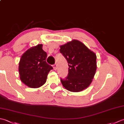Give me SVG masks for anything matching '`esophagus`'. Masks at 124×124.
Returning a JSON list of instances; mask_svg holds the SVG:
<instances>
[{"label":"esophagus","instance_id":"34e87169","mask_svg":"<svg viewBox=\"0 0 124 124\" xmlns=\"http://www.w3.org/2000/svg\"><path fill=\"white\" fill-rule=\"evenodd\" d=\"M53 68L55 70H56L57 69V64H55L54 65H53Z\"/></svg>","mask_w":124,"mask_h":124}]
</instances>
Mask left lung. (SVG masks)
Masks as SVG:
<instances>
[{
  "label": "left lung",
  "mask_w": 124,
  "mask_h": 124,
  "mask_svg": "<svg viewBox=\"0 0 124 124\" xmlns=\"http://www.w3.org/2000/svg\"><path fill=\"white\" fill-rule=\"evenodd\" d=\"M60 52L67 60L69 73L62 84L68 91H83L89 86L95 74L96 55L82 42L73 39L60 45Z\"/></svg>",
  "instance_id": "left-lung-1"
}]
</instances>
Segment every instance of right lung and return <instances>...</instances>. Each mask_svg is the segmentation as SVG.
I'll use <instances>...</instances> for the list:
<instances>
[{
	"label": "right lung",
	"instance_id": "obj_1",
	"mask_svg": "<svg viewBox=\"0 0 124 124\" xmlns=\"http://www.w3.org/2000/svg\"><path fill=\"white\" fill-rule=\"evenodd\" d=\"M47 53L43 45L38 44L27 50L21 57L18 72L21 81L30 88H37L46 82L51 65L46 62Z\"/></svg>",
	"mask_w": 124,
	"mask_h": 124
}]
</instances>
